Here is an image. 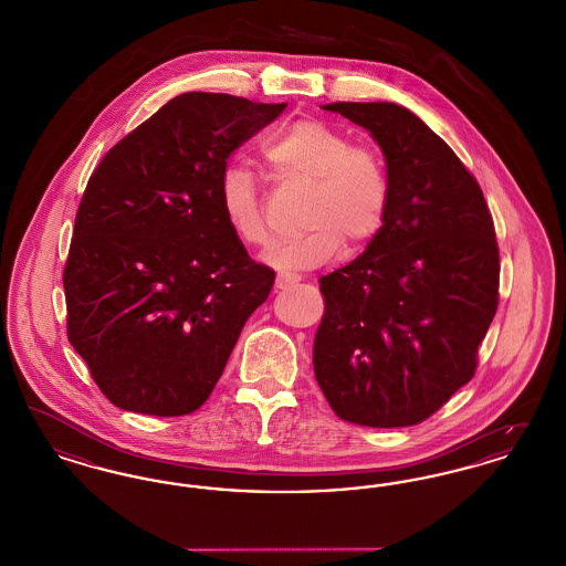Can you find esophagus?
<instances>
[{
    "label": "esophagus",
    "instance_id": "1",
    "mask_svg": "<svg viewBox=\"0 0 566 566\" xmlns=\"http://www.w3.org/2000/svg\"><path fill=\"white\" fill-rule=\"evenodd\" d=\"M298 280H301V275H296V273H277L275 275V289H280V291L291 289V286H295Z\"/></svg>",
    "mask_w": 566,
    "mask_h": 566
}]
</instances>
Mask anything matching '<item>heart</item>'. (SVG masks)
I'll return each mask as SVG.
<instances>
[{"mask_svg": "<svg viewBox=\"0 0 566 566\" xmlns=\"http://www.w3.org/2000/svg\"><path fill=\"white\" fill-rule=\"evenodd\" d=\"M263 159L277 182L312 187L303 224L307 233L280 242L270 261L280 270H314L339 256L348 240L365 248L381 233L390 210V178L381 155L350 135L303 118L268 137ZM220 206L243 245L265 248L270 222L254 174L231 165L220 176Z\"/></svg>", "mask_w": 566, "mask_h": 566, "instance_id": "1", "label": "heart"}]
</instances>
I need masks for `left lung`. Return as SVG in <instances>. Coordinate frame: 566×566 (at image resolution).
<instances>
[{"label": "left lung", "mask_w": 566, "mask_h": 566, "mask_svg": "<svg viewBox=\"0 0 566 566\" xmlns=\"http://www.w3.org/2000/svg\"><path fill=\"white\" fill-rule=\"evenodd\" d=\"M374 135L390 178L381 233L321 277L314 374L346 422L399 429L432 416L478 369L499 305V245L478 180L413 112L323 106Z\"/></svg>", "instance_id": "left-lung-1"}]
</instances>
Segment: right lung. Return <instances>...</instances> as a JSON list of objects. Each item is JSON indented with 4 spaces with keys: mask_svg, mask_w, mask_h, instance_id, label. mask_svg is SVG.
<instances>
[{
    "mask_svg": "<svg viewBox=\"0 0 566 566\" xmlns=\"http://www.w3.org/2000/svg\"><path fill=\"white\" fill-rule=\"evenodd\" d=\"M284 108L182 93L88 178L63 271L67 339L109 403L169 418L212 395L275 280L231 231L220 176Z\"/></svg>",
    "mask_w": 566,
    "mask_h": 566,
    "instance_id": "obj_1",
    "label": "right lung"
}]
</instances>
